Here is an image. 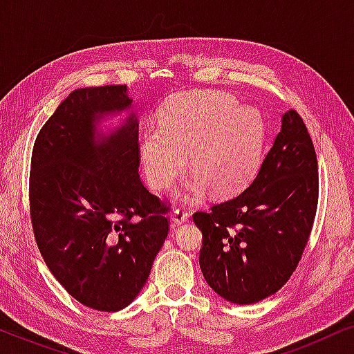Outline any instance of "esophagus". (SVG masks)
I'll list each match as a JSON object with an SVG mask.
<instances>
[{
	"mask_svg": "<svg viewBox=\"0 0 354 354\" xmlns=\"http://www.w3.org/2000/svg\"><path fill=\"white\" fill-rule=\"evenodd\" d=\"M171 219L174 222V225H178V224H183V222H187L190 219V212L187 209H183V207H177V209H174Z\"/></svg>",
	"mask_w": 354,
	"mask_h": 354,
	"instance_id": "34e87169",
	"label": "esophagus"
}]
</instances>
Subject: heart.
<instances>
[{
  "mask_svg": "<svg viewBox=\"0 0 354 354\" xmlns=\"http://www.w3.org/2000/svg\"><path fill=\"white\" fill-rule=\"evenodd\" d=\"M266 142L263 114L219 91H196L169 100L158 130L145 132L140 156L149 185L167 190L185 167L196 180L190 195L211 188L214 195H232L258 171Z\"/></svg>",
  "mask_w": 354,
  "mask_h": 354,
  "instance_id": "heart-1",
  "label": "heart"
}]
</instances>
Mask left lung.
Instances as JSON below:
<instances>
[{
    "instance_id": "obj_1",
    "label": "left lung",
    "mask_w": 354,
    "mask_h": 354,
    "mask_svg": "<svg viewBox=\"0 0 354 354\" xmlns=\"http://www.w3.org/2000/svg\"><path fill=\"white\" fill-rule=\"evenodd\" d=\"M317 201L316 149L301 115L290 109L250 187L193 214L203 232L200 266L209 287L236 304L279 292L301 261Z\"/></svg>"
}]
</instances>
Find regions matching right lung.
Wrapping results in <instances>:
<instances>
[{"label":"right lung","instance_id":"1","mask_svg":"<svg viewBox=\"0 0 354 354\" xmlns=\"http://www.w3.org/2000/svg\"><path fill=\"white\" fill-rule=\"evenodd\" d=\"M125 85L72 91L33 143L28 201L38 250L77 301L113 313L140 293L169 232L171 205L138 176V122L95 140L103 114L129 108Z\"/></svg>","mask_w":354,"mask_h":354}]
</instances>
